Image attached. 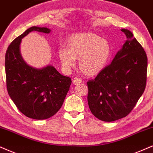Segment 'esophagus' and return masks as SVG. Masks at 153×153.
<instances>
[{
    "instance_id": "esophagus-1",
    "label": "esophagus",
    "mask_w": 153,
    "mask_h": 153,
    "mask_svg": "<svg viewBox=\"0 0 153 153\" xmlns=\"http://www.w3.org/2000/svg\"><path fill=\"white\" fill-rule=\"evenodd\" d=\"M73 84L75 85H77V84H80V83L82 82V79L78 78V77H75V78L73 79Z\"/></svg>"
}]
</instances>
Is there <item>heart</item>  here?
Here are the masks:
<instances>
[{
	"label": "heart",
	"mask_w": 153,
	"mask_h": 153,
	"mask_svg": "<svg viewBox=\"0 0 153 153\" xmlns=\"http://www.w3.org/2000/svg\"><path fill=\"white\" fill-rule=\"evenodd\" d=\"M110 54L109 42L91 32L73 34L68 39L66 48L59 50L60 61L65 68H73L75 59H79V68L88 76L97 75L103 70Z\"/></svg>",
	"instance_id": "heart-1"
}]
</instances>
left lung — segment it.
Instances as JSON below:
<instances>
[{"label":"left lung","mask_w":153,"mask_h":153,"mask_svg":"<svg viewBox=\"0 0 153 153\" xmlns=\"http://www.w3.org/2000/svg\"><path fill=\"white\" fill-rule=\"evenodd\" d=\"M127 40L111 64L94 80H88V102L91 112L110 122L126 117L136 106L146 86L148 58L131 31L121 30Z\"/></svg>","instance_id":"1"}]
</instances>
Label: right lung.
I'll return each instance as SVG.
<instances>
[{
    "instance_id": "add662e5",
    "label": "right lung",
    "mask_w": 153,
    "mask_h": 153,
    "mask_svg": "<svg viewBox=\"0 0 153 153\" xmlns=\"http://www.w3.org/2000/svg\"><path fill=\"white\" fill-rule=\"evenodd\" d=\"M32 31L48 34L51 30L32 27L11 42L5 53L6 85L9 96L23 114L42 120L51 117L61 109L72 81L52 65L37 69L25 62L20 43Z\"/></svg>"
}]
</instances>
